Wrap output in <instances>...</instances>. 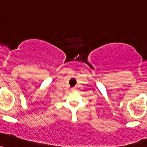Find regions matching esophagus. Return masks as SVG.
I'll return each mask as SVG.
<instances>
[{"label":"esophagus","mask_w":147,"mask_h":147,"mask_svg":"<svg viewBox=\"0 0 147 147\" xmlns=\"http://www.w3.org/2000/svg\"><path fill=\"white\" fill-rule=\"evenodd\" d=\"M72 91L75 90V88H72Z\"/></svg>","instance_id":"esophagus-1"}]
</instances>
